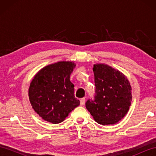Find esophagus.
Listing matches in <instances>:
<instances>
[{"label":"esophagus","mask_w":156,"mask_h":156,"mask_svg":"<svg viewBox=\"0 0 156 156\" xmlns=\"http://www.w3.org/2000/svg\"><path fill=\"white\" fill-rule=\"evenodd\" d=\"M85 103V98H82L80 99V105H84Z\"/></svg>","instance_id":"obj_1"}]
</instances>
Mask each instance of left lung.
Returning a JSON list of instances; mask_svg holds the SVG:
<instances>
[{
    "mask_svg": "<svg viewBox=\"0 0 156 156\" xmlns=\"http://www.w3.org/2000/svg\"><path fill=\"white\" fill-rule=\"evenodd\" d=\"M96 87L94 100L86 102V108L94 121L102 125H114L123 118L132 101L131 87L127 77L105 64H94Z\"/></svg>",
    "mask_w": 156,
    "mask_h": 156,
    "instance_id": "obj_1",
    "label": "left lung"
}]
</instances>
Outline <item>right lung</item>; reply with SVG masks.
<instances>
[{
  "mask_svg": "<svg viewBox=\"0 0 156 156\" xmlns=\"http://www.w3.org/2000/svg\"><path fill=\"white\" fill-rule=\"evenodd\" d=\"M75 67L72 62H58L41 68L33 78L29 88V101L44 121L59 123L80 105L69 80Z\"/></svg>",
  "mask_w": 156,
  "mask_h": 156,
  "instance_id": "right-lung-1",
  "label": "right lung"
}]
</instances>
